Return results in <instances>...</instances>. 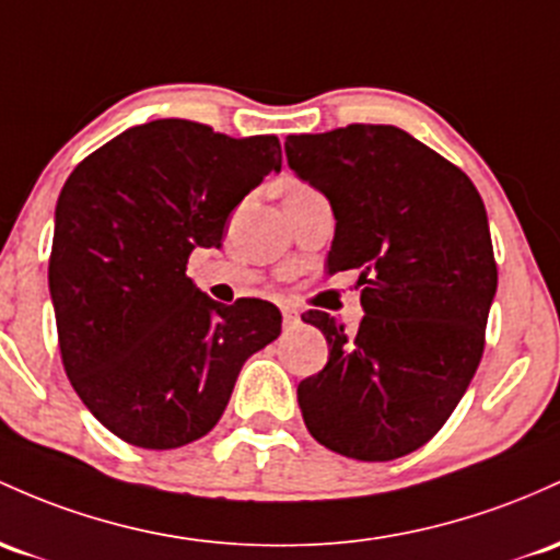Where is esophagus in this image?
<instances>
[{
    "label": "esophagus",
    "instance_id": "34e87169",
    "mask_svg": "<svg viewBox=\"0 0 560 560\" xmlns=\"http://www.w3.org/2000/svg\"><path fill=\"white\" fill-rule=\"evenodd\" d=\"M281 316H284V329H292V327H298V324H300V316H298V311H294V308H284V311H281Z\"/></svg>",
    "mask_w": 560,
    "mask_h": 560
}]
</instances>
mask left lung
I'll list each match as a JSON object with an SVG mask.
<instances>
[{
	"instance_id": "1",
	"label": "left lung",
	"mask_w": 560,
	"mask_h": 560,
	"mask_svg": "<svg viewBox=\"0 0 560 560\" xmlns=\"http://www.w3.org/2000/svg\"><path fill=\"white\" fill-rule=\"evenodd\" d=\"M287 164L335 212L327 273L359 268L364 322L308 311L327 366L298 385L313 439L388 463L428 444L468 390L497 292L489 218L463 170L393 125L290 135Z\"/></svg>"
}]
</instances>
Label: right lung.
Segmentation results:
<instances>
[{
    "label": "right lung",
    "instance_id": "1",
    "mask_svg": "<svg viewBox=\"0 0 560 560\" xmlns=\"http://www.w3.org/2000/svg\"><path fill=\"white\" fill-rule=\"evenodd\" d=\"M281 170L273 135L188 119L116 135L55 205L50 298L73 390L121 441L177 450L218 425L238 372L281 335L273 303H214L186 276L233 207Z\"/></svg>",
    "mask_w": 560,
    "mask_h": 560
}]
</instances>
